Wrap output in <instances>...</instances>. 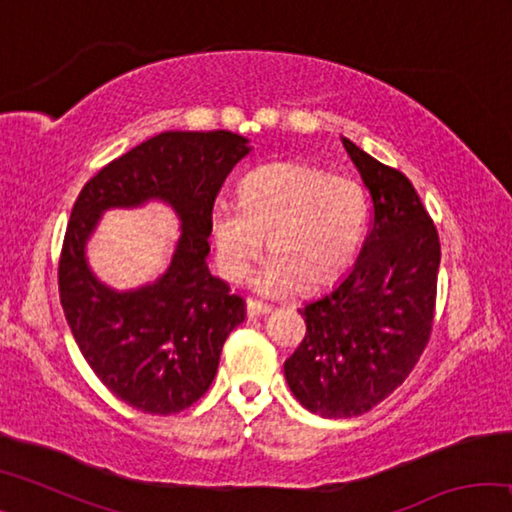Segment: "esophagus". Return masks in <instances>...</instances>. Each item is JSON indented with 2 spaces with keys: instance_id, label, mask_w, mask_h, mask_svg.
Listing matches in <instances>:
<instances>
[{
  "instance_id": "esophagus-1",
  "label": "esophagus",
  "mask_w": 512,
  "mask_h": 512,
  "mask_svg": "<svg viewBox=\"0 0 512 512\" xmlns=\"http://www.w3.org/2000/svg\"><path fill=\"white\" fill-rule=\"evenodd\" d=\"M273 307L271 305H264V302H257V300H248L246 302V314L248 318L253 316H262V314H271Z\"/></svg>"
}]
</instances>
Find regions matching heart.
I'll return each instance as SVG.
<instances>
[{
  "label": "heart",
  "instance_id": "b5f03b06",
  "mask_svg": "<svg viewBox=\"0 0 512 512\" xmlns=\"http://www.w3.org/2000/svg\"><path fill=\"white\" fill-rule=\"evenodd\" d=\"M368 219V194L357 180L305 162H268L241 178L239 207H214L216 266L225 280L239 282L268 237L273 259L255 275V289L282 293L293 282L320 289L348 271Z\"/></svg>",
  "mask_w": 512,
  "mask_h": 512
}]
</instances>
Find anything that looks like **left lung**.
Returning <instances> with one entry per match:
<instances>
[{
  "instance_id": "8db88e82",
  "label": "left lung",
  "mask_w": 512,
  "mask_h": 512,
  "mask_svg": "<svg viewBox=\"0 0 512 512\" xmlns=\"http://www.w3.org/2000/svg\"><path fill=\"white\" fill-rule=\"evenodd\" d=\"M372 198L357 262L298 309L307 334L284 361L296 400L323 418H354L386 400L427 348L440 241L411 180L343 137Z\"/></svg>"
}]
</instances>
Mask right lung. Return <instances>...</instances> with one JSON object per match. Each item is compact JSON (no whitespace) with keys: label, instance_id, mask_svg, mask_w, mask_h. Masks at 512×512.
Returning <instances> with one entry per match:
<instances>
[{"label":"right lung","instance_id":"add662e5","mask_svg":"<svg viewBox=\"0 0 512 512\" xmlns=\"http://www.w3.org/2000/svg\"><path fill=\"white\" fill-rule=\"evenodd\" d=\"M250 153L230 131H167L106 164L81 189L58 264L67 325L108 391L137 411L171 415L201 400L246 302L207 268L212 207L232 167ZM149 200L172 205L181 237L158 281L117 292L91 273L84 246L100 214Z\"/></svg>","mask_w":512,"mask_h":512}]
</instances>
